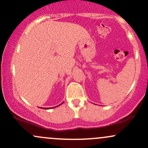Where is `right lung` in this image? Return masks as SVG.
<instances>
[{"label":"right lung","instance_id":"right-lung-1","mask_svg":"<svg viewBox=\"0 0 148 148\" xmlns=\"http://www.w3.org/2000/svg\"><path fill=\"white\" fill-rule=\"evenodd\" d=\"M62 103H61L60 104H62ZM60 104H59L58 106H60ZM57 106H54V107H52V108H55V107H57ZM44 108V109H49V108Z\"/></svg>","mask_w":148,"mask_h":148}]
</instances>
